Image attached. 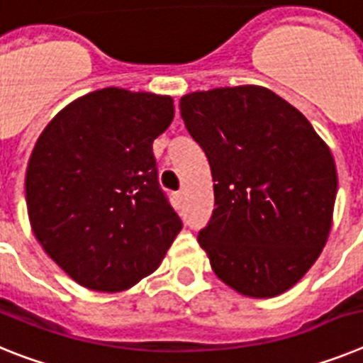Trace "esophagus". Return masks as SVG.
I'll return each mask as SVG.
<instances>
[{
    "instance_id": "obj_1",
    "label": "esophagus",
    "mask_w": 363,
    "mask_h": 363,
    "mask_svg": "<svg viewBox=\"0 0 363 363\" xmlns=\"http://www.w3.org/2000/svg\"><path fill=\"white\" fill-rule=\"evenodd\" d=\"M175 199H177L179 203H182V199H184V191H177V194H175Z\"/></svg>"
}]
</instances>
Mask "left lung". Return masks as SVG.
<instances>
[{
	"instance_id": "left-lung-1",
	"label": "left lung",
	"mask_w": 363,
	"mask_h": 363,
	"mask_svg": "<svg viewBox=\"0 0 363 363\" xmlns=\"http://www.w3.org/2000/svg\"><path fill=\"white\" fill-rule=\"evenodd\" d=\"M179 106L216 182V208L197 235L213 272L250 298L289 291L329 238L338 191L329 147L259 86L197 91Z\"/></svg>"
}]
</instances>
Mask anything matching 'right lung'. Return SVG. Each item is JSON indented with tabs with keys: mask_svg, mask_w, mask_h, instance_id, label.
Listing matches in <instances>:
<instances>
[{
	"mask_svg": "<svg viewBox=\"0 0 363 363\" xmlns=\"http://www.w3.org/2000/svg\"><path fill=\"white\" fill-rule=\"evenodd\" d=\"M173 115L172 96L106 87L64 107L38 138L25 175L30 226L82 286H133L181 232L153 155Z\"/></svg>",
	"mask_w": 363,
	"mask_h": 363,
	"instance_id": "add662e5",
	"label": "right lung"
}]
</instances>
